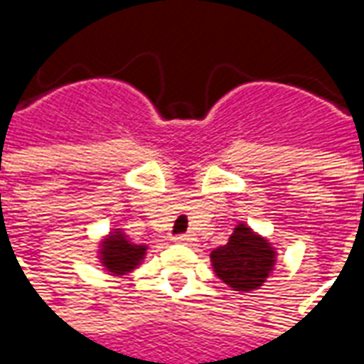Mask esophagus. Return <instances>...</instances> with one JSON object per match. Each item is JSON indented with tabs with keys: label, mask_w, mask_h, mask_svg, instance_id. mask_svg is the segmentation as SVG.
<instances>
[{
	"label": "esophagus",
	"mask_w": 364,
	"mask_h": 364,
	"mask_svg": "<svg viewBox=\"0 0 364 364\" xmlns=\"http://www.w3.org/2000/svg\"><path fill=\"white\" fill-rule=\"evenodd\" d=\"M191 240H193V237H191L189 234H181V236L175 237V242H177V244H183V245L191 244Z\"/></svg>",
	"instance_id": "1"
}]
</instances>
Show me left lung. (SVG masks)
<instances>
[{
	"mask_svg": "<svg viewBox=\"0 0 364 364\" xmlns=\"http://www.w3.org/2000/svg\"><path fill=\"white\" fill-rule=\"evenodd\" d=\"M210 265L232 290L252 292L261 289L273 274L277 250L267 237L240 222L228 242L210 252Z\"/></svg>",
	"mask_w": 364,
	"mask_h": 364,
	"instance_id": "8db88e82",
	"label": "left lung"
}]
</instances>
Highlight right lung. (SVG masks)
Segmentation results:
<instances>
[{
  "instance_id": "1",
  "label": "right lung",
  "mask_w": 364,
  "mask_h": 364,
  "mask_svg": "<svg viewBox=\"0 0 364 364\" xmlns=\"http://www.w3.org/2000/svg\"><path fill=\"white\" fill-rule=\"evenodd\" d=\"M148 250V245L134 244L122 228H112L103 240H99L97 259L107 273L122 277L142 265Z\"/></svg>"
}]
</instances>
